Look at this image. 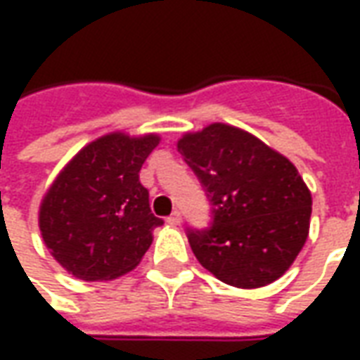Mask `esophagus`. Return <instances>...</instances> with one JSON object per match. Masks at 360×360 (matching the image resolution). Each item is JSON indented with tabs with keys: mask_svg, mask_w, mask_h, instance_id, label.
<instances>
[{
	"mask_svg": "<svg viewBox=\"0 0 360 360\" xmlns=\"http://www.w3.org/2000/svg\"><path fill=\"white\" fill-rule=\"evenodd\" d=\"M169 226H181V221H183V218H181V212L175 210L172 214V216H167V219H165Z\"/></svg>",
	"mask_w": 360,
	"mask_h": 360,
	"instance_id": "obj_1",
	"label": "esophagus"
}]
</instances>
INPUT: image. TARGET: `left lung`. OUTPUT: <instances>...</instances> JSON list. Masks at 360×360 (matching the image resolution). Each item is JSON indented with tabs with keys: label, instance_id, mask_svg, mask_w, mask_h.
Segmentation results:
<instances>
[{
	"label": "left lung",
	"instance_id": "8db88e82",
	"mask_svg": "<svg viewBox=\"0 0 360 360\" xmlns=\"http://www.w3.org/2000/svg\"><path fill=\"white\" fill-rule=\"evenodd\" d=\"M177 150L212 206L210 227L187 229L198 262L243 289L283 276L307 241L312 212L297 167L257 136L224 123L187 133Z\"/></svg>",
	"mask_w": 360,
	"mask_h": 360
}]
</instances>
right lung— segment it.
Segmentation results:
<instances>
[{
	"instance_id": "1",
	"label": "right lung",
	"mask_w": 360,
	"mask_h": 360,
	"mask_svg": "<svg viewBox=\"0 0 360 360\" xmlns=\"http://www.w3.org/2000/svg\"><path fill=\"white\" fill-rule=\"evenodd\" d=\"M158 134H105L77 154L53 181L40 206V231L51 257L84 281L131 271L164 219L150 210L142 164Z\"/></svg>"
}]
</instances>
